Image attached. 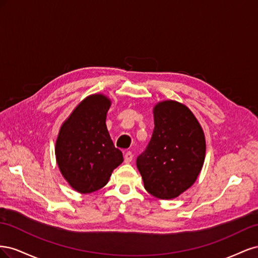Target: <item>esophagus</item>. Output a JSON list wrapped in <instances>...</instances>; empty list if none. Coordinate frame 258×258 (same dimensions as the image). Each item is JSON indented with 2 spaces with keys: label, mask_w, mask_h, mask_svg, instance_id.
Listing matches in <instances>:
<instances>
[{
  "label": "esophagus",
  "mask_w": 258,
  "mask_h": 258,
  "mask_svg": "<svg viewBox=\"0 0 258 258\" xmlns=\"http://www.w3.org/2000/svg\"><path fill=\"white\" fill-rule=\"evenodd\" d=\"M132 158H134V155H132L131 152H127L126 154H124V162H127V163L131 162Z\"/></svg>",
  "instance_id": "esophagus-1"
}]
</instances>
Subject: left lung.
I'll return each mask as SVG.
<instances>
[{"instance_id":"left-lung-1","label":"left lung","mask_w":258,"mask_h":258,"mask_svg":"<svg viewBox=\"0 0 258 258\" xmlns=\"http://www.w3.org/2000/svg\"><path fill=\"white\" fill-rule=\"evenodd\" d=\"M153 113V136L137 167L148 192L159 199H174L200 174L206 158L205 132L189 108L177 101H161Z\"/></svg>"}]
</instances>
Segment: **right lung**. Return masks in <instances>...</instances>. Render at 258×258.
Masks as SVG:
<instances>
[{"label":"right lung","instance_id":"1","mask_svg":"<svg viewBox=\"0 0 258 258\" xmlns=\"http://www.w3.org/2000/svg\"><path fill=\"white\" fill-rule=\"evenodd\" d=\"M111 100L102 93L85 98L62 123L56 141V159L69 185L81 194L104 187L123 161L106 128Z\"/></svg>","mask_w":258,"mask_h":258}]
</instances>
